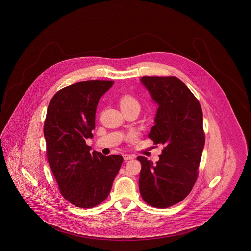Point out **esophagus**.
I'll list each match as a JSON object with an SVG mask.
<instances>
[{
    "instance_id": "1",
    "label": "esophagus",
    "mask_w": 251,
    "mask_h": 251,
    "mask_svg": "<svg viewBox=\"0 0 251 251\" xmlns=\"http://www.w3.org/2000/svg\"><path fill=\"white\" fill-rule=\"evenodd\" d=\"M123 158L125 160H128V159H133L134 158V156L133 155H127V154H125V155H123Z\"/></svg>"
}]
</instances>
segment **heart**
Returning <instances> with one entry per match:
<instances>
[{"label":"heart","mask_w":251,"mask_h":251,"mask_svg":"<svg viewBox=\"0 0 251 251\" xmlns=\"http://www.w3.org/2000/svg\"><path fill=\"white\" fill-rule=\"evenodd\" d=\"M120 106L122 109L131 107V106H138L140 107L139 101L132 95H124L121 97L119 101Z\"/></svg>","instance_id":"1"}]
</instances>
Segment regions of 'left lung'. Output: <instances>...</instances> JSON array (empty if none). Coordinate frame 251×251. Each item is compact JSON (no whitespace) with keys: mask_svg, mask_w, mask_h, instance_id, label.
<instances>
[{"mask_svg":"<svg viewBox=\"0 0 251 251\" xmlns=\"http://www.w3.org/2000/svg\"><path fill=\"white\" fill-rule=\"evenodd\" d=\"M142 83L158 105L148 138L164 147L156 164L145 157L140 193L145 203L165 209L182 201L192 191L205 145L203 113L197 97L175 76H144Z\"/></svg>","mask_w":251,"mask_h":251,"instance_id":"8db88e82","label":"left lung"}]
</instances>
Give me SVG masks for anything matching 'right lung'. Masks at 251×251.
<instances>
[{"mask_svg":"<svg viewBox=\"0 0 251 251\" xmlns=\"http://www.w3.org/2000/svg\"><path fill=\"white\" fill-rule=\"evenodd\" d=\"M114 81L90 80L70 85L51 99L44 121L46 155L63 198L90 209L109 195L123 157L90 152L95 112L101 96Z\"/></svg>","mask_w":251,"mask_h":251,"instance_id":"obj_1","label":"right lung"}]
</instances>
